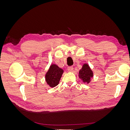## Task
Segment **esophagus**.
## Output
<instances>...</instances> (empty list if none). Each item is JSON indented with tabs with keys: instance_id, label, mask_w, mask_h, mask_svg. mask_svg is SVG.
Wrapping results in <instances>:
<instances>
[{
	"instance_id": "esophagus-1",
	"label": "esophagus",
	"mask_w": 130,
	"mask_h": 130,
	"mask_svg": "<svg viewBox=\"0 0 130 130\" xmlns=\"http://www.w3.org/2000/svg\"><path fill=\"white\" fill-rule=\"evenodd\" d=\"M67 69H68V70L69 72H72V71H73V66L68 67Z\"/></svg>"
}]
</instances>
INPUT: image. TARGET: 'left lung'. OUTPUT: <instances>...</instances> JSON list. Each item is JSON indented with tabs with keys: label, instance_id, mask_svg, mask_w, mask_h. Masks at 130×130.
Instances as JSON below:
<instances>
[{
	"label": "left lung",
	"instance_id": "1",
	"mask_svg": "<svg viewBox=\"0 0 130 130\" xmlns=\"http://www.w3.org/2000/svg\"><path fill=\"white\" fill-rule=\"evenodd\" d=\"M78 77L84 83L89 84L93 77V72L88 64L85 63L79 70Z\"/></svg>",
	"mask_w": 130,
	"mask_h": 130
}]
</instances>
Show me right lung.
I'll use <instances>...</instances> for the list:
<instances>
[{
	"label": "right lung",
	"instance_id": "1",
	"mask_svg": "<svg viewBox=\"0 0 130 130\" xmlns=\"http://www.w3.org/2000/svg\"><path fill=\"white\" fill-rule=\"evenodd\" d=\"M63 70L55 64L50 66L49 69L45 75V81L50 87H55L59 84Z\"/></svg>",
	"mask_w": 130,
	"mask_h": 130
}]
</instances>
